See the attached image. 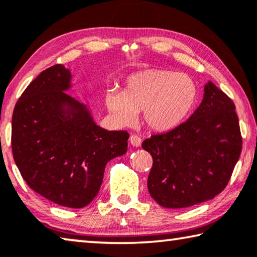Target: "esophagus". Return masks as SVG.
<instances>
[{"instance_id": "34e87169", "label": "esophagus", "mask_w": 257, "mask_h": 257, "mask_svg": "<svg viewBox=\"0 0 257 257\" xmlns=\"http://www.w3.org/2000/svg\"><path fill=\"white\" fill-rule=\"evenodd\" d=\"M129 142H130V144H132L133 146H135V148H140V146L142 145L141 137H138L137 135H132V136H130Z\"/></svg>"}]
</instances>
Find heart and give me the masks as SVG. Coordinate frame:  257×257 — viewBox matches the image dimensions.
<instances>
[{
    "label": "heart",
    "instance_id": "1",
    "mask_svg": "<svg viewBox=\"0 0 257 257\" xmlns=\"http://www.w3.org/2000/svg\"><path fill=\"white\" fill-rule=\"evenodd\" d=\"M192 77L168 70L148 68L130 74L123 90L109 88L105 104L114 122L132 125L142 111L144 123L156 132L173 129L185 119L197 100Z\"/></svg>",
    "mask_w": 257,
    "mask_h": 257
}]
</instances>
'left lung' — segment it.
I'll list each match as a JSON object with an SVG mask.
<instances>
[{"instance_id":"8db88e82","label":"left lung","mask_w":257,"mask_h":257,"mask_svg":"<svg viewBox=\"0 0 257 257\" xmlns=\"http://www.w3.org/2000/svg\"><path fill=\"white\" fill-rule=\"evenodd\" d=\"M241 145L233 101L208 81L189 119L142 144L153 158L148 178L151 197L173 209L210 200L229 183Z\"/></svg>"}]
</instances>
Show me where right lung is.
Masks as SVG:
<instances>
[{"label": "right lung", "mask_w": 257, "mask_h": 257, "mask_svg": "<svg viewBox=\"0 0 257 257\" xmlns=\"http://www.w3.org/2000/svg\"><path fill=\"white\" fill-rule=\"evenodd\" d=\"M71 72L55 65L32 81L16 104L11 144L28 186L68 208L89 205L105 166L127 152L129 134L101 128L87 105L67 95Z\"/></svg>", "instance_id": "right-lung-1"}]
</instances>
